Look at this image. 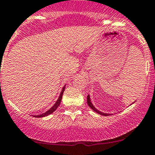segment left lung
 <instances>
[{"label":"left lung","mask_w":155,"mask_h":155,"mask_svg":"<svg viewBox=\"0 0 155 155\" xmlns=\"http://www.w3.org/2000/svg\"><path fill=\"white\" fill-rule=\"evenodd\" d=\"M87 104H88L89 106L90 107V108H91V109H93V111H95V112L98 113L99 114H101V115H103V116H108V115H110V114H108V113L102 112V111H99L97 108H95V106L93 105V104L92 103L91 99H90V95H89V94H88V96H87ZM133 103H134V102H133L132 104H133ZM132 104H131V105H132Z\"/></svg>","instance_id":"left-lung-1"}]
</instances>
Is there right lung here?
Instances as JSON below:
<instances>
[{
  "mask_svg": "<svg viewBox=\"0 0 155 155\" xmlns=\"http://www.w3.org/2000/svg\"><path fill=\"white\" fill-rule=\"evenodd\" d=\"M65 86H66V85H65L63 87H62V91H61L60 94H59V98H58V99L56 100V102H55L54 105H53V106H52L51 108H50V109L47 110L46 112L42 113V114H38V115H32V116H33V117H46V116H48V115H50V114H53V113L55 111H56V108L59 107V105H60V102H61V101H62V95H63L64 90H65Z\"/></svg>",
  "mask_w": 155,
  "mask_h": 155,
  "instance_id": "right-lung-1",
  "label": "right lung"
}]
</instances>
